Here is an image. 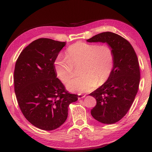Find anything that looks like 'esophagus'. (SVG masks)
Wrapping results in <instances>:
<instances>
[{
    "label": "esophagus",
    "mask_w": 152,
    "mask_h": 152,
    "mask_svg": "<svg viewBox=\"0 0 152 152\" xmlns=\"http://www.w3.org/2000/svg\"><path fill=\"white\" fill-rule=\"evenodd\" d=\"M85 96H86V95H85V94H79L78 95H77V98H78V99H81V98H83Z\"/></svg>",
    "instance_id": "34e87169"
}]
</instances>
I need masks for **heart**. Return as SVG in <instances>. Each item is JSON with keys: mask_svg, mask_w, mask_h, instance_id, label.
Listing matches in <instances>:
<instances>
[{"mask_svg": "<svg viewBox=\"0 0 152 152\" xmlns=\"http://www.w3.org/2000/svg\"><path fill=\"white\" fill-rule=\"evenodd\" d=\"M114 63L115 55L110 46L79 41L66 49L65 57L62 55L56 57L54 69L59 78L66 83L75 75L74 66L80 65L81 76L70 81L66 87L70 91L83 93L106 82Z\"/></svg>", "mask_w": 152, "mask_h": 152, "instance_id": "1", "label": "heart"}]
</instances>
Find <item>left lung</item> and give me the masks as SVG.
Returning a JSON list of instances; mask_svg holds the SVG:
<instances>
[{"label":"left lung","mask_w":152,"mask_h":152,"mask_svg":"<svg viewBox=\"0 0 152 152\" xmlns=\"http://www.w3.org/2000/svg\"><path fill=\"white\" fill-rule=\"evenodd\" d=\"M87 41L107 43L114 52L110 77L89 94L96 100L91 111L93 117L103 124H114L126 115L138 91L140 77L138 58L128 40L110 31L98 34Z\"/></svg>","instance_id":"1"}]
</instances>
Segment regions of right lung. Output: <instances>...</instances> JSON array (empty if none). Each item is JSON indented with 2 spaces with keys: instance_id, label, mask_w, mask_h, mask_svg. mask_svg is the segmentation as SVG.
I'll return each mask as SVG.
<instances>
[{
  "instance_id": "1",
  "label": "right lung",
  "mask_w": 152,
  "mask_h": 152,
  "mask_svg": "<svg viewBox=\"0 0 152 152\" xmlns=\"http://www.w3.org/2000/svg\"><path fill=\"white\" fill-rule=\"evenodd\" d=\"M48 38L34 41L21 52L14 70V90L21 112L31 124L45 131L66 121L69 105L77 100L56 75L54 60L65 45Z\"/></svg>"
}]
</instances>
